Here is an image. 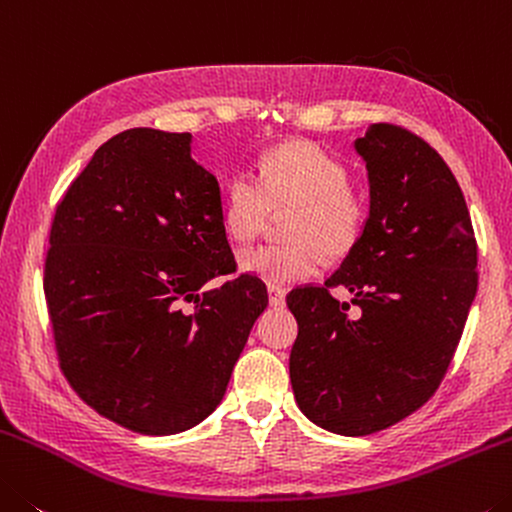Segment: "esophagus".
I'll return each mask as SVG.
<instances>
[{
	"mask_svg": "<svg viewBox=\"0 0 512 512\" xmlns=\"http://www.w3.org/2000/svg\"><path fill=\"white\" fill-rule=\"evenodd\" d=\"M267 295H270V306H283L286 304V290L279 286H267Z\"/></svg>",
	"mask_w": 512,
	"mask_h": 512,
	"instance_id": "34e87169",
	"label": "esophagus"
}]
</instances>
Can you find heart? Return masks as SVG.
I'll return each instance as SVG.
<instances>
[{"mask_svg":"<svg viewBox=\"0 0 512 512\" xmlns=\"http://www.w3.org/2000/svg\"><path fill=\"white\" fill-rule=\"evenodd\" d=\"M347 181V167L306 140L270 149L256 174H233L222 204V224L231 240L247 245L261 236L270 211L292 208L283 226L286 245L242 251V270L283 286L315 276L324 254L347 256L365 226V201Z\"/></svg>","mask_w":512,"mask_h":512,"instance_id":"heart-1","label":"heart"}]
</instances>
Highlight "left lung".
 I'll list each match as a JSON object with an SVG mask.
<instances>
[{"label": "left lung", "instance_id": "1", "mask_svg": "<svg viewBox=\"0 0 512 512\" xmlns=\"http://www.w3.org/2000/svg\"><path fill=\"white\" fill-rule=\"evenodd\" d=\"M370 217L324 286L286 297L299 333L290 383L308 420L370 435L422 408L445 379L476 297V238L458 181L420 136L372 124L354 142ZM361 308L348 315L330 288Z\"/></svg>", "mask_w": 512, "mask_h": 512}]
</instances>
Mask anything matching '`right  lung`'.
Instances as JSON below:
<instances>
[{
  "label": "right lung",
  "instance_id": "add662e5",
  "mask_svg": "<svg viewBox=\"0 0 512 512\" xmlns=\"http://www.w3.org/2000/svg\"><path fill=\"white\" fill-rule=\"evenodd\" d=\"M190 145V133H117L70 183L49 233L45 297L65 379L142 435L213 413L267 306L251 274L204 288L236 258L220 183Z\"/></svg>",
  "mask_w": 512,
  "mask_h": 512
}]
</instances>
